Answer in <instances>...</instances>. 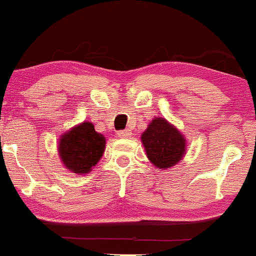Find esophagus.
I'll return each mask as SVG.
<instances>
[{
	"label": "esophagus",
	"mask_w": 256,
	"mask_h": 256,
	"mask_svg": "<svg viewBox=\"0 0 256 256\" xmlns=\"http://www.w3.org/2000/svg\"><path fill=\"white\" fill-rule=\"evenodd\" d=\"M118 135L120 138H129L132 135V132L128 130V129H126V130H121L118 132Z\"/></svg>",
	"instance_id": "obj_1"
}]
</instances>
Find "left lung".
<instances>
[{"label": "left lung", "instance_id": "left-lung-1", "mask_svg": "<svg viewBox=\"0 0 256 256\" xmlns=\"http://www.w3.org/2000/svg\"><path fill=\"white\" fill-rule=\"evenodd\" d=\"M141 141L150 162L160 170L176 165L185 156L184 135L162 118L152 120L141 135Z\"/></svg>", "mask_w": 256, "mask_h": 256}]
</instances>
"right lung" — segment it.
<instances>
[{
    "instance_id": "add662e5",
    "label": "right lung",
    "mask_w": 256,
    "mask_h": 256,
    "mask_svg": "<svg viewBox=\"0 0 256 256\" xmlns=\"http://www.w3.org/2000/svg\"><path fill=\"white\" fill-rule=\"evenodd\" d=\"M106 150V138L94 130L91 122L76 126L60 136L59 156L68 171L77 174L89 173L100 162Z\"/></svg>"
}]
</instances>
